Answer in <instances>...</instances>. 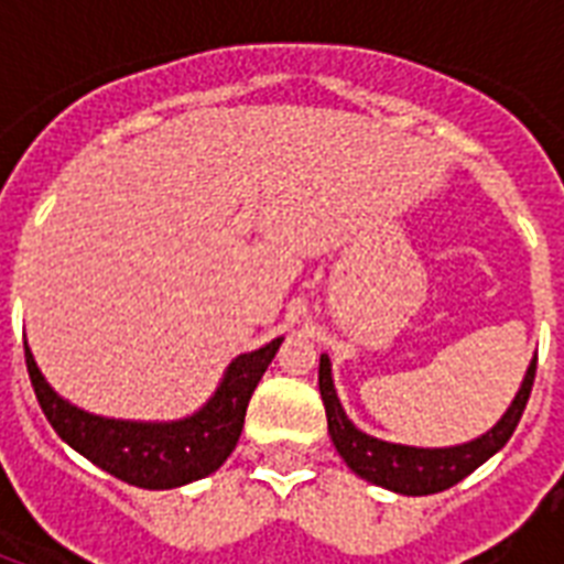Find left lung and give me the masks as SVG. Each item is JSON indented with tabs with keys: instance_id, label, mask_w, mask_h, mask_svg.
<instances>
[{
	"instance_id": "1",
	"label": "left lung",
	"mask_w": 564,
	"mask_h": 564,
	"mask_svg": "<svg viewBox=\"0 0 564 564\" xmlns=\"http://www.w3.org/2000/svg\"><path fill=\"white\" fill-rule=\"evenodd\" d=\"M535 380V360L527 369L521 392L507 410V415L486 433V436L474 438L468 445L459 447H406V445H389L375 436H366L357 430L345 415L343 403L336 398L334 380H330V360L322 357L318 362V389H322V401L327 412V430L334 438L336 451L343 456L354 474H360L362 480L392 489L398 495H436L468 477L474 468H480L491 454H498L500 447L507 445L509 436L516 433L518 421L524 415L530 392H533Z\"/></svg>"
}]
</instances>
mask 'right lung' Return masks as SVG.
<instances>
[{"label":"right lung","instance_id":"1","mask_svg":"<svg viewBox=\"0 0 564 564\" xmlns=\"http://www.w3.org/2000/svg\"><path fill=\"white\" fill-rule=\"evenodd\" d=\"M283 339L260 351L242 354L230 362L228 375L202 412L172 424L99 419L61 401L43 380L25 345V366L37 394L40 410L55 433L84 454L101 471L140 489H175L213 474L237 447L251 392L274 360Z\"/></svg>","mask_w":564,"mask_h":564}]
</instances>
